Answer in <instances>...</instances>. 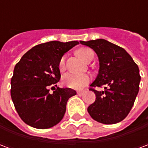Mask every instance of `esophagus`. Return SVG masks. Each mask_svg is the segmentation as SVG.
Instances as JSON below:
<instances>
[{"label":"esophagus","mask_w":148,"mask_h":148,"mask_svg":"<svg viewBox=\"0 0 148 148\" xmlns=\"http://www.w3.org/2000/svg\"><path fill=\"white\" fill-rule=\"evenodd\" d=\"M84 93H85V92H84V91H78V92H77L78 96H82Z\"/></svg>","instance_id":"1"}]
</instances>
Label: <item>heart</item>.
<instances>
[{"label": "heart", "mask_w": 148, "mask_h": 148, "mask_svg": "<svg viewBox=\"0 0 148 148\" xmlns=\"http://www.w3.org/2000/svg\"><path fill=\"white\" fill-rule=\"evenodd\" d=\"M77 55L80 56L83 60L87 62L92 56H93V51L87 47L79 49L77 51ZM58 67L60 71H64L65 67V56H62L58 63ZM90 80V77L86 74H77L74 73H67L62 77V82L66 86L74 89L80 90L83 88Z\"/></svg>", "instance_id": "obj_1"}]
</instances>
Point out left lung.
<instances>
[{
    "mask_svg": "<svg viewBox=\"0 0 148 148\" xmlns=\"http://www.w3.org/2000/svg\"><path fill=\"white\" fill-rule=\"evenodd\" d=\"M96 52L100 69L90 90L96 94L95 101L88 107L91 117L99 123L113 124L127 116L140 89V70L128 53L106 39L80 41ZM95 87H104L100 92Z\"/></svg>",
    "mask_w": 148,
    "mask_h": 148,
    "instance_id": "obj_1",
    "label": "left lung"
}]
</instances>
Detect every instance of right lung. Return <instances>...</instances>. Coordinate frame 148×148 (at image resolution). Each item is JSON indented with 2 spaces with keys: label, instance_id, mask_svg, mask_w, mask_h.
<instances>
[{
  "label": "right lung",
  "instance_id": "right-lung-1",
  "mask_svg": "<svg viewBox=\"0 0 148 148\" xmlns=\"http://www.w3.org/2000/svg\"><path fill=\"white\" fill-rule=\"evenodd\" d=\"M77 41L41 43L26 52L16 64L11 78V97L21 120L32 127L49 128L64 116L68 99L76 95L71 88H58L50 93L49 87L57 86L61 74L60 58L78 44ZM52 88V87H51Z\"/></svg>",
  "mask_w": 148,
  "mask_h": 148
}]
</instances>
